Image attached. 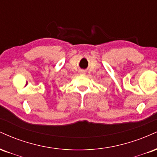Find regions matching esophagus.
<instances>
[{
  "label": "esophagus",
  "mask_w": 157,
  "mask_h": 157,
  "mask_svg": "<svg viewBox=\"0 0 157 157\" xmlns=\"http://www.w3.org/2000/svg\"><path fill=\"white\" fill-rule=\"evenodd\" d=\"M81 73H85V71H83V70H82V71H81Z\"/></svg>",
  "instance_id": "obj_1"
}]
</instances>
